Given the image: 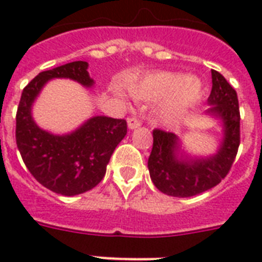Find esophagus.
I'll return each instance as SVG.
<instances>
[{
  "label": "esophagus",
  "instance_id": "obj_1",
  "mask_svg": "<svg viewBox=\"0 0 262 262\" xmlns=\"http://www.w3.org/2000/svg\"><path fill=\"white\" fill-rule=\"evenodd\" d=\"M140 125H141V121H140L139 118H136V117L127 118V126H129V129H130V130H133V129H137Z\"/></svg>",
  "mask_w": 262,
  "mask_h": 262
}]
</instances>
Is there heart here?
Masks as SVG:
<instances>
[{
  "instance_id": "heart-1",
  "label": "heart",
  "mask_w": 262,
  "mask_h": 262,
  "mask_svg": "<svg viewBox=\"0 0 262 262\" xmlns=\"http://www.w3.org/2000/svg\"><path fill=\"white\" fill-rule=\"evenodd\" d=\"M129 91L143 102L160 100L156 117L160 122L170 123L199 102L203 94V83L195 76L159 71L148 73L132 83Z\"/></svg>"
}]
</instances>
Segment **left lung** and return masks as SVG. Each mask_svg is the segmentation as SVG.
I'll return each mask as SVG.
<instances>
[{
  "label": "left lung",
  "instance_id": "obj_1",
  "mask_svg": "<svg viewBox=\"0 0 262 262\" xmlns=\"http://www.w3.org/2000/svg\"><path fill=\"white\" fill-rule=\"evenodd\" d=\"M205 113L219 119L223 139L215 155L193 158L170 132L155 129L148 170L154 185L172 197H191L216 186L228 174L241 143L239 104L235 90L219 72L212 71V91Z\"/></svg>",
  "mask_w": 262,
  "mask_h": 262
}]
</instances>
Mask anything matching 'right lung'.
Returning <instances> with one entry per match:
<instances>
[{
  "mask_svg": "<svg viewBox=\"0 0 262 262\" xmlns=\"http://www.w3.org/2000/svg\"><path fill=\"white\" fill-rule=\"evenodd\" d=\"M88 62L75 61L39 73L23 90L16 114V144L34 178L62 195L95 187L106 174L113 152L126 136L125 119L96 115L67 135L43 130L32 118V104L49 80L71 79L92 87Z\"/></svg>",
  "mask_w": 262,
  "mask_h": 262,
  "instance_id": "1",
  "label": "right lung"
}]
</instances>
